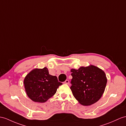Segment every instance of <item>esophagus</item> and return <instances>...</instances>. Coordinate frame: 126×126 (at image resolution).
Returning a JSON list of instances; mask_svg holds the SVG:
<instances>
[{
    "label": "esophagus",
    "instance_id": "obj_1",
    "mask_svg": "<svg viewBox=\"0 0 126 126\" xmlns=\"http://www.w3.org/2000/svg\"><path fill=\"white\" fill-rule=\"evenodd\" d=\"M65 84H69V81L68 80V79H66V80L63 82Z\"/></svg>",
    "mask_w": 126,
    "mask_h": 126
}]
</instances>
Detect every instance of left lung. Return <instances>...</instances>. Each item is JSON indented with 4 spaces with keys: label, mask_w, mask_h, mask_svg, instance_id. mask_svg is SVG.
<instances>
[{
    "label": "left lung",
    "mask_w": 126,
    "mask_h": 126,
    "mask_svg": "<svg viewBox=\"0 0 126 126\" xmlns=\"http://www.w3.org/2000/svg\"><path fill=\"white\" fill-rule=\"evenodd\" d=\"M73 77L70 87L74 97L84 106L91 105L98 101L105 91L106 74L102 69L94 65L71 69Z\"/></svg>",
    "instance_id": "left-lung-1"
}]
</instances>
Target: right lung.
I'll return each instance as SVG.
<instances>
[{"label": "right lung", "instance_id": "add662e5", "mask_svg": "<svg viewBox=\"0 0 126 126\" xmlns=\"http://www.w3.org/2000/svg\"><path fill=\"white\" fill-rule=\"evenodd\" d=\"M27 96L35 102L44 103L56 93L62 83L57 76L49 74L47 67L32 69L23 81Z\"/></svg>", "mask_w": 126, "mask_h": 126}]
</instances>
